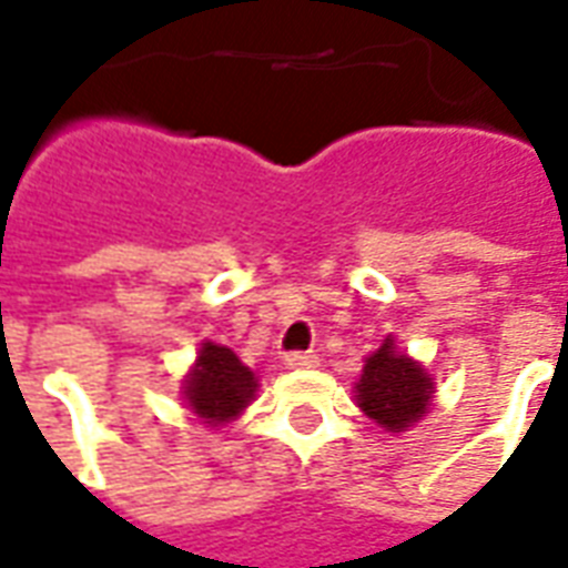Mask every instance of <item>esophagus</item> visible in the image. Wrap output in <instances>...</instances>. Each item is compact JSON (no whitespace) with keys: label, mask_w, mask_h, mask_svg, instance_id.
Returning a JSON list of instances; mask_svg holds the SVG:
<instances>
[{"label":"esophagus","mask_w":568,"mask_h":568,"mask_svg":"<svg viewBox=\"0 0 568 568\" xmlns=\"http://www.w3.org/2000/svg\"><path fill=\"white\" fill-rule=\"evenodd\" d=\"M316 365H320V356H316V353H288V356H285V368L304 371L316 368Z\"/></svg>","instance_id":"34e87169"}]
</instances>
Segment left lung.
Segmentation results:
<instances>
[{"label": "left lung", "instance_id": "left-lung-1", "mask_svg": "<svg viewBox=\"0 0 568 568\" xmlns=\"http://www.w3.org/2000/svg\"><path fill=\"white\" fill-rule=\"evenodd\" d=\"M435 383L428 371L395 349L386 337L377 353L365 358V368L356 383V405L386 432H405L428 414Z\"/></svg>", "mask_w": 568, "mask_h": 568}]
</instances>
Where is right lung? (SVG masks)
I'll return each mask as SVG.
<instances>
[{"mask_svg": "<svg viewBox=\"0 0 568 568\" xmlns=\"http://www.w3.org/2000/svg\"><path fill=\"white\" fill-rule=\"evenodd\" d=\"M258 381L236 358L234 349L203 344L194 368L182 383L187 407L210 426H224L255 398Z\"/></svg>", "mask_w": 568, "mask_h": 568, "instance_id": "1", "label": "right lung"}]
</instances>
